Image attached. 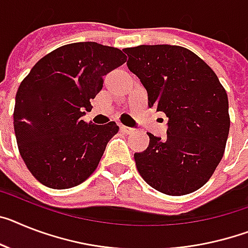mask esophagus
I'll return each mask as SVG.
<instances>
[{
    "label": "esophagus",
    "instance_id": "34e87169",
    "mask_svg": "<svg viewBox=\"0 0 248 248\" xmlns=\"http://www.w3.org/2000/svg\"><path fill=\"white\" fill-rule=\"evenodd\" d=\"M120 128L122 132H124V134H132L134 132V128L131 127H127V126H124V124H120Z\"/></svg>",
    "mask_w": 248,
    "mask_h": 248
}]
</instances>
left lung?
<instances>
[{
    "mask_svg": "<svg viewBox=\"0 0 248 248\" xmlns=\"http://www.w3.org/2000/svg\"><path fill=\"white\" fill-rule=\"evenodd\" d=\"M127 66L140 78L149 107L169 117L166 140L147 132L150 143L135 154L137 171L150 186L168 195L198 190L224 155L228 97L204 60L178 45L127 47Z\"/></svg>",
    "mask_w": 248,
    "mask_h": 248,
    "instance_id": "obj_1",
    "label": "left lung"
}]
</instances>
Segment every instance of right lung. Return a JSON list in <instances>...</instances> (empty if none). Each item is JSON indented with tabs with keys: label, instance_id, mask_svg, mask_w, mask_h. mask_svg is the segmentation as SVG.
Instances as JSON below:
<instances>
[{
	"label": "right lung",
	"instance_id": "add662e5",
	"mask_svg": "<svg viewBox=\"0 0 248 248\" xmlns=\"http://www.w3.org/2000/svg\"><path fill=\"white\" fill-rule=\"evenodd\" d=\"M127 60L122 50L73 43L41 58L16 93L14 128L25 165L47 188L69 189L92 175L118 126L88 124L84 111L103 77Z\"/></svg>",
	"mask_w": 248,
	"mask_h": 248
}]
</instances>
